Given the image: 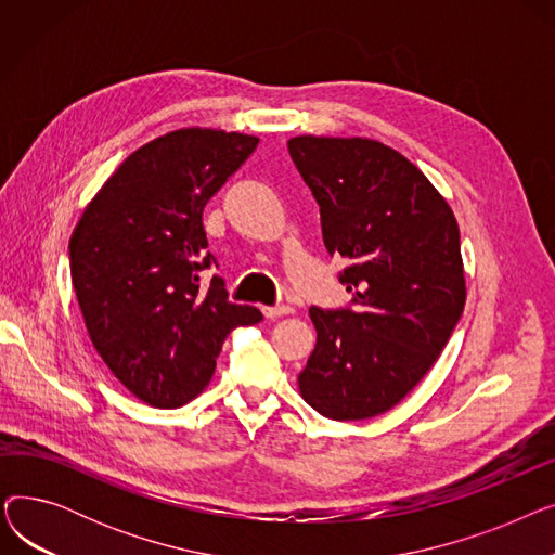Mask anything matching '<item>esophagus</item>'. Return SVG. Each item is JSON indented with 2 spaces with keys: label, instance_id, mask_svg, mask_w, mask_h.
Here are the masks:
<instances>
[{
  "label": "esophagus",
  "instance_id": "esophagus-1",
  "mask_svg": "<svg viewBox=\"0 0 555 555\" xmlns=\"http://www.w3.org/2000/svg\"><path fill=\"white\" fill-rule=\"evenodd\" d=\"M293 310H295L293 306L279 304V306H266V308H262V314H266L268 319H276V317H283V314H289Z\"/></svg>",
  "mask_w": 555,
  "mask_h": 555
}]
</instances>
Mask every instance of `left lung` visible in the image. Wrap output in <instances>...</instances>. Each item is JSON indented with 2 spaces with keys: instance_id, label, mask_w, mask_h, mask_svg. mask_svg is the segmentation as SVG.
I'll use <instances>...</instances> for the list:
<instances>
[{
  "instance_id": "8db88e82",
  "label": "left lung",
  "mask_w": 555,
  "mask_h": 555,
  "mask_svg": "<svg viewBox=\"0 0 555 555\" xmlns=\"http://www.w3.org/2000/svg\"><path fill=\"white\" fill-rule=\"evenodd\" d=\"M322 216L324 245L348 266L344 308H310L317 346L304 400L333 421L389 412L429 371L465 306L459 224L425 175L371 139L287 141Z\"/></svg>"
}]
</instances>
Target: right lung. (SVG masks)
Instances as JSON below:
<instances>
[{
	"instance_id": "1",
	"label": "right lung",
	"mask_w": 555,
	"mask_h": 555,
	"mask_svg": "<svg viewBox=\"0 0 555 555\" xmlns=\"http://www.w3.org/2000/svg\"><path fill=\"white\" fill-rule=\"evenodd\" d=\"M258 145L222 130H175L141 145L87 204L69 241L76 299L116 380L172 410L209 385L227 335L258 324L229 301L202 211Z\"/></svg>"
}]
</instances>
